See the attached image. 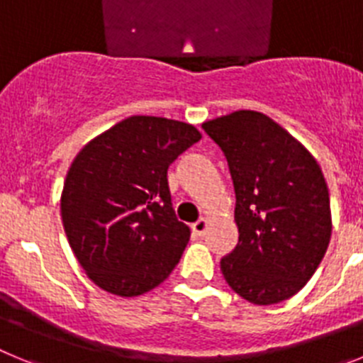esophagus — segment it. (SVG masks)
<instances>
[{
	"instance_id": "esophagus-1",
	"label": "esophagus",
	"mask_w": 363,
	"mask_h": 363,
	"mask_svg": "<svg viewBox=\"0 0 363 363\" xmlns=\"http://www.w3.org/2000/svg\"><path fill=\"white\" fill-rule=\"evenodd\" d=\"M207 225H209V221L205 220V218H200V220L196 221V223H192V233L196 234V236H203L205 230H207Z\"/></svg>"
}]
</instances>
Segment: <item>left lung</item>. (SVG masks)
<instances>
[{"mask_svg":"<svg viewBox=\"0 0 363 363\" xmlns=\"http://www.w3.org/2000/svg\"><path fill=\"white\" fill-rule=\"evenodd\" d=\"M201 129L225 156L236 194L240 236L220 262L223 278L251 303L287 300L318 269L331 238L322 169L262 112L236 111Z\"/></svg>","mask_w":363,"mask_h":363,"instance_id":"left-lung-1","label":"left lung"}]
</instances>
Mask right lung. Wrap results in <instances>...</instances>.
Returning <instances> with one entry per match:
<instances>
[{"label":"right lung","instance_id":"right-lung-1","mask_svg":"<svg viewBox=\"0 0 363 363\" xmlns=\"http://www.w3.org/2000/svg\"><path fill=\"white\" fill-rule=\"evenodd\" d=\"M200 138L184 121L130 116L79 150L63 185L62 220L98 287L140 296L178 265L191 230L172 209L167 169Z\"/></svg>","mask_w":363,"mask_h":363}]
</instances>
